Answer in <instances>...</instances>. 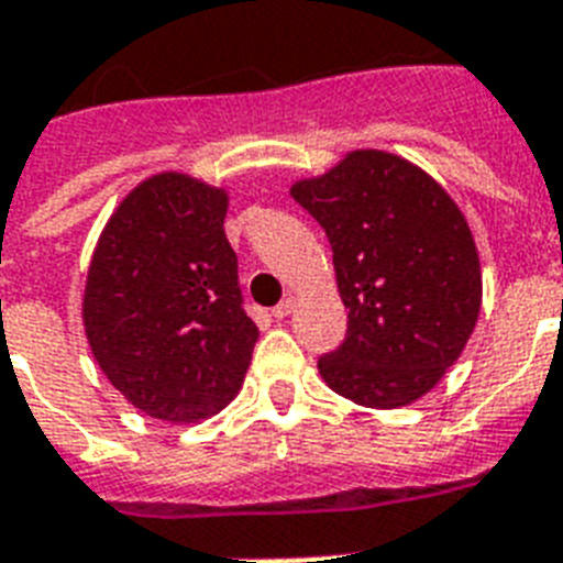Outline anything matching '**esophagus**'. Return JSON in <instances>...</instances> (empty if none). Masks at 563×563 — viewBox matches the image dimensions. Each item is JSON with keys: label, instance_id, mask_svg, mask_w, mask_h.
Wrapping results in <instances>:
<instances>
[{"label": "esophagus", "instance_id": "1", "mask_svg": "<svg viewBox=\"0 0 563 563\" xmlns=\"http://www.w3.org/2000/svg\"><path fill=\"white\" fill-rule=\"evenodd\" d=\"M295 306H297V297H286V300H283L280 306H274L272 314L277 320H286L291 314V311H295Z\"/></svg>", "mask_w": 563, "mask_h": 563}]
</instances>
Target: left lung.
I'll list each match as a JSON object with an SVG mask.
<instances>
[{
	"label": "left lung",
	"instance_id": "left-lung-1",
	"mask_svg": "<svg viewBox=\"0 0 563 563\" xmlns=\"http://www.w3.org/2000/svg\"><path fill=\"white\" fill-rule=\"evenodd\" d=\"M291 197L323 225L349 309L346 340L318 361L325 386L369 409L423 398L478 323L484 283L464 211L423 168L377 148L297 179Z\"/></svg>",
	"mask_w": 563,
	"mask_h": 563
}]
</instances>
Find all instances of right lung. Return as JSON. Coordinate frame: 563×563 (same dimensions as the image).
<instances>
[{"label": "right lung", "instance_id": "right-lung-1", "mask_svg": "<svg viewBox=\"0 0 563 563\" xmlns=\"http://www.w3.org/2000/svg\"><path fill=\"white\" fill-rule=\"evenodd\" d=\"M225 211V188L151 174L122 197L91 254L85 338L108 384L148 418H211L252 363L260 332L243 311Z\"/></svg>", "mask_w": 563, "mask_h": 563}]
</instances>
